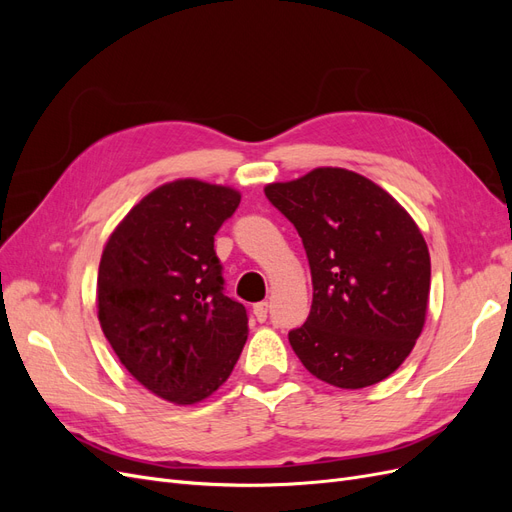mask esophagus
<instances>
[{"mask_svg": "<svg viewBox=\"0 0 512 512\" xmlns=\"http://www.w3.org/2000/svg\"><path fill=\"white\" fill-rule=\"evenodd\" d=\"M252 312H254V318H256L258 322H265V320H267V312H269V303H267V301L256 303Z\"/></svg>", "mask_w": 512, "mask_h": 512, "instance_id": "34e87169", "label": "esophagus"}]
</instances>
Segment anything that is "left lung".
Masks as SVG:
<instances>
[{"mask_svg": "<svg viewBox=\"0 0 512 512\" xmlns=\"http://www.w3.org/2000/svg\"><path fill=\"white\" fill-rule=\"evenodd\" d=\"M265 194L297 228L314 301L288 333L309 374L365 389L408 359L427 318L431 260L421 228L371 179L320 166Z\"/></svg>", "mask_w": 512, "mask_h": 512, "instance_id": "obj_1", "label": "left lung"}]
</instances>
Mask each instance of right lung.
Returning <instances> with one entry per match:
<instances>
[{
    "instance_id": "1",
    "label": "right lung",
    "mask_w": 512,
    "mask_h": 512,
    "mask_svg": "<svg viewBox=\"0 0 512 512\" xmlns=\"http://www.w3.org/2000/svg\"><path fill=\"white\" fill-rule=\"evenodd\" d=\"M241 203L230 185L175 179L151 190L108 237L98 269L100 327L149 393L194 406L228 380L247 339L213 235Z\"/></svg>"
}]
</instances>
